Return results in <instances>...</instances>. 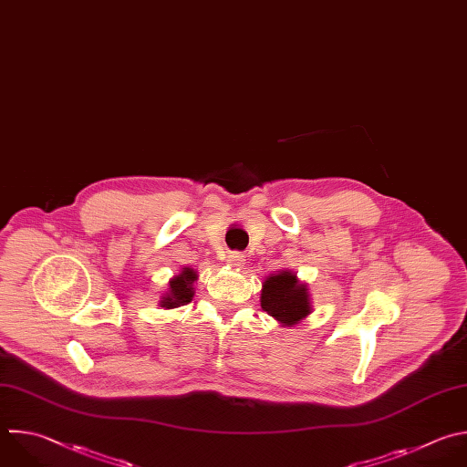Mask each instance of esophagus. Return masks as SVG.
<instances>
[{"mask_svg":"<svg viewBox=\"0 0 467 467\" xmlns=\"http://www.w3.org/2000/svg\"><path fill=\"white\" fill-rule=\"evenodd\" d=\"M227 264L233 265V267H242L244 265V254L238 253V251H231L227 254Z\"/></svg>","mask_w":467,"mask_h":467,"instance_id":"esophagus-1","label":"esophagus"}]
</instances>
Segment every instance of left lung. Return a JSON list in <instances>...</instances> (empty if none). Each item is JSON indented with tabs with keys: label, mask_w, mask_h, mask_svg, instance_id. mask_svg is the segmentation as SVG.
<instances>
[{
	"label": "left lung",
	"mask_w": 467,
	"mask_h": 467,
	"mask_svg": "<svg viewBox=\"0 0 467 467\" xmlns=\"http://www.w3.org/2000/svg\"><path fill=\"white\" fill-rule=\"evenodd\" d=\"M260 304L264 312L287 327L298 323L312 312L306 285L298 284L296 275L291 271H282L264 282Z\"/></svg>",
	"instance_id": "1"
}]
</instances>
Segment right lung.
Returning <instances> with one entry per match:
<instances>
[{"label":"right lung","instance_id":"obj_1","mask_svg":"<svg viewBox=\"0 0 467 467\" xmlns=\"http://www.w3.org/2000/svg\"><path fill=\"white\" fill-rule=\"evenodd\" d=\"M196 278H198V275L194 273V269L183 267L182 275H178L171 280V291L167 293V296H163L161 306L163 307H178L182 304H189L194 296L192 282Z\"/></svg>","mask_w":467,"mask_h":467}]
</instances>
